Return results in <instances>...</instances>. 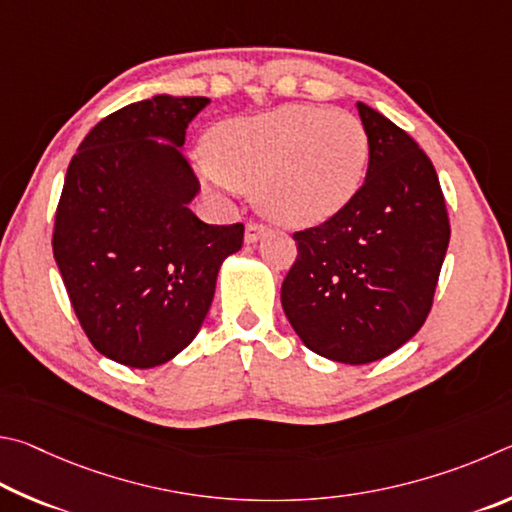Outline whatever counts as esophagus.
<instances>
[{"instance_id":"esophagus-1","label":"esophagus","mask_w":512,"mask_h":512,"mask_svg":"<svg viewBox=\"0 0 512 512\" xmlns=\"http://www.w3.org/2000/svg\"><path fill=\"white\" fill-rule=\"evenodd\" d=\"M267 233V227L261 222H249L247 229H245V242L247 245H254V242L261 240Z\"/></svg>"}]
</instances>
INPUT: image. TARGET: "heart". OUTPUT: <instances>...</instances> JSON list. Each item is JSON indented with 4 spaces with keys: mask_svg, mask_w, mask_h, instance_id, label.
I'll return each instance as SVG.
<instances>
[{
    "mask_svg": "<svg viewBox=\"0 0 512 512\" xmlns=\"http://www.w3.org/2000/svg\"><path fill=\"white\" fill-rule=\"evenodd\" d=\"M369 155V134L355 114L281 105L215 123L204 137L200 175L256 191L258 209L283 227H312L357 195Z\"/></svg>",
    "mask_w": 512,
    "mask_h": 512,
    "instance_id": "obj_1",
    "label": "heart"
}]
</instances>
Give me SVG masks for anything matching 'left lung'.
<instances>
[{
  "instance_id": "left-lung-1",
  "label": "left lung",
  "mask_w": 512,
  "mask_h": 512,
  "mask_svg": "<svg viewBox=\"0 0 512 512\" xmlns=\"http://www.w3.org/2000/svg\"><path fill=\"white\" fill-rule=\"evenodd\" d=\"M357 112L371 146L364 184L333 218L294 233L281 288L301 342L342 364L382 360L418 333L450 242L432 161L387 116L364 103Z\"/></svg>"
}]
</instances>
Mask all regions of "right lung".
Wrapping results in <instances>:
<instances>
[{
  "label": "right lung",
  "instance_id": "obj_1",
  "mask_svg": "<svg viewBox=\"0 0 512 512\" xmlns=\"http://www.w3.org/2000/svg\"><path fill=\"white\" fill-rule=\"evenodd\" d=\"M211 101L159 94L89 130L71 159L53 258L89 342L110 360L152 369L193 342L242 224L188 209L200 182L182 155L186 128Z\"/></svg>",
  "mask_w": 512,
  "mask_h": 512
}]
</instances>
